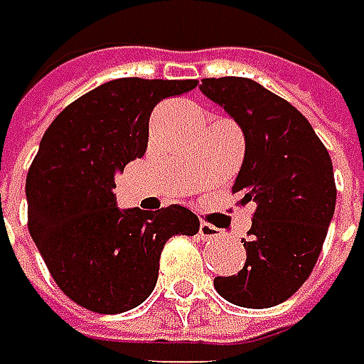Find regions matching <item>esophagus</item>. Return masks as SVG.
Masks as SVG:
<instances>
[{
  "mask_svg": "<svg viewBox=\"0 0 364 364\" xmlns=\"http://www.w3.org/2000/svg\"><path fill=\"white\" fill-rule=\"evenodd\" d=\"M200 237L203 240H219V237H223V231L219 228H215V225H210V223H207V221H203L200 223Z\"/></svg>",
  "mask_w": 364,
  "mask_h": 364,
  "instance_id": "obj_1",
  "label": "esophagus"
}]
</instances>
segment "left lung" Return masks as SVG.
Returning <instances> with one entry per match:
<instances>
[{"label": "left lung", "mask_w": 364, "mask_h": 364, "mask_svg": "<svg viewBox=\"0 0 364 364\" xmlns=\"http://www.w3.org/2000/svg\"><path fill=\"white\" fill-rule=\"evenodd\" d=\"M203 94L242 127L245 155L231 192L254 200L247 258L215 289L233 305L264 309L297 293L318 262L336 207L332 159L309 120L247 77L203 80Z\"/></svg>", "instance_id": "left-lung-1"}]
</instances>
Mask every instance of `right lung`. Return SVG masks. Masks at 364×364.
Instances as JSON below:
<instances>
[{"label":"right lung","mask_w":364,"mask_h":364,"mask_svg":"<svg viewBox=\"0 0 364 364\" xmlns=\"http://www.w3.org/2000/svg\"><path fill=\"white\" fill-rule=\"evenodd\" d=\"M196 80L122 77L71 102L50 122L26 176L28 231L50 277L71 301L96 314H122L154 291L172 235L198 233L186 207H117V172L143 157L149 117Z\"/></svg>","instance_id":"obj_1"}]
</instances>
